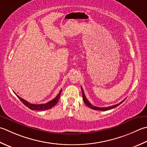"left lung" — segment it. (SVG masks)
I'll return each instance as SVG.
<instances>
[{
    "mask_svg": "<svg viewBox=\"0 0 147 147\" xmlns=\"http://www.w3.org/2000/svg\"><path fill=\"white\" fill-rule=\"evenodd\" d=\"M82 88V96H83V101H84L85 104L88 106L89 108H90L91 109H92V110H99V111H106V110H111V109H113L114 108H116L117 106H119L120 104H121L123 101H124L125 99L122 100V102H120L119 104H117L115 105H113V106H108V107H105V108H99V107H97V106H93L91 104V103L88 101L87 100V97H85V94H84V92L83 90V88L82 87H81Z\"/></svg>",
    "mask_w": 147,
    "mask_h": 147,
    "instance_id": "left-lung-1",
    "label": "left lung"
}]
</instances>
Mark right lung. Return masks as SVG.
<instances>
[{
	"mask_svg": "<svg viewBox=\"0 0 147 147\" xmlns=\"http://www.w3.org/2000/svg\"><path fill=\"white\" fill-rule=\"evenodd\" d=\"M61 92L62 90H60L59 93L58 94V95L55 97L53 99H52L50 101H49L47 103H45V104H40V105H35V104H31V103L27 102V100H24V99L21 98V97H19L18 96H17V97H18V99L21 100V101L24 103V104L26 106H27L28 108H30V110H48V109H50L55 105L57 102H58L59 98H60V94H61ZM15 94V93H14Z\"/></svg>",
	"mask_w": 147,
	"mask_h": 147,
	"instance_id": "add662e5",
	"label": "right lung"
}]
</instances>
